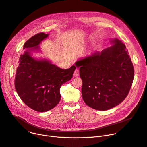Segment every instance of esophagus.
I'll return each instance as SVG.
<instances>
[{
  "label": "esophagus",
  "instance_id": "34e87169",
  "mask_svg": "<svg viewBox=\"0 0 147 147\" xmlns=\"http://www.w3.org/2000/svg\"><path fill=\"white\" fill-rule=\"evenodd\" d=\"M79 76V69L78 68H76L74 73V77H78Z\"/></svg>",
  "mask_w": 147,
  "mask_h": 147
}]
</instances>
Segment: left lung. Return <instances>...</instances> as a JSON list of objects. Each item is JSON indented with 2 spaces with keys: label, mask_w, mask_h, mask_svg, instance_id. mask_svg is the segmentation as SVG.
<instances>
[{
  "label": "left lung",
  "mask_w": 147,
  "mask_h": 147,
  "mask_svg": "<svg viewBox=\"0 0 147 147\" xmlns=\"http://www.w3.org/2000/svg\"><path fill=\"white\" fill-rule=\"evenodd\" d=\"M101 52L75 63L83 81L84 102L95 110L105 111L118 105L127 96L134 78V68L126 46L117 38Z\"/></svg>",
  "instance_id": "obj_1"
}]
</instances>
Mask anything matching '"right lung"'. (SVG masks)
I'll use <instances>...</instances> for the list:
<instances>
[{
  "label": "right lung",
  "mask_w": 147,
  "mask_h": 147,
  "mask_svg": "<svg viewBox=\"0 0 147 147\" xmlns=\"http://www.w3.org/2000/svg\"><path fill=\"white\" fill-rule=\"evenodd\" d=\"M48 34H37L24 43V53L20 56L15 78V88L22 101L28 107L38 112L53 109L59 102V89L71 80L74 65L63 69L47 59L32 57L34 51H40L39 45Z\"/></svg>",
  "instance_id": "obj_1"
}]
</instances>
